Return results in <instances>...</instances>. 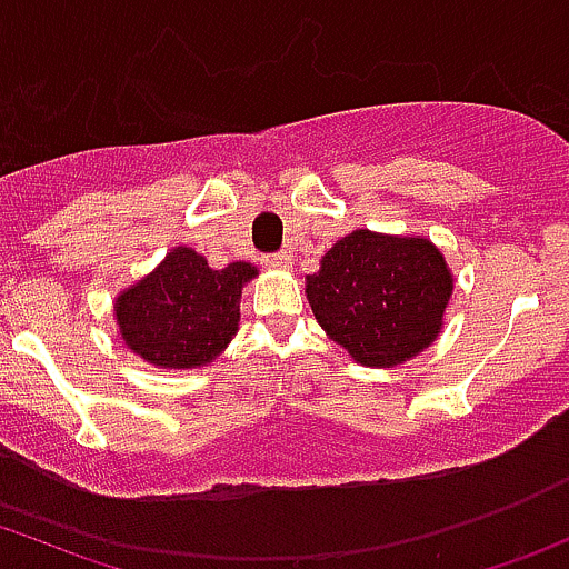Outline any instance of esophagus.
<instances>
[{
	"mask_svg": "<svg viewBox=\"0 0 569 569\" xmlns=\"http://www.w3.org/2000/svg\"><path fill=\"white\" fill-rule=\"evenodd\" d=\"M263 263H267L269 269H289L291 258L286 256V252H274V256H267V258H263Z\"/></svg>",
	"mask_w": 569,
	"mask_h": 569,
	"instance_id": "esophagus-1",
	"label": "esophagus"
}]
</instances>
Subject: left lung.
<instances>
[{
  "instance_id": "8db88e82",
  "label": "left lung",
  "mask_w": 569,
  "mask_h": 569,
  "mask_svg": "<svg viewBox=\"0 0 569 569\" xmlns=\"http://www.w3.org/2000/svg\"><path fill=\"white\" fill-rule=\"evenodd\" d=\"M451 291L449 263L429 239L366 228L338 239L306 278L321 330L375 369L405 363L438 338Z\"/></svg>"
}]
</instances>
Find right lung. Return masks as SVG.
<instances>
[{
  "label": "right lung",
  "instance_id": "right-lung-1",
  "mask_svg": "<svg viewBox=\"0 0 569 569\" xmlns=\"http://www.w3.org/2000/svg\"><path fill=\"white\" fill-rule=\"evenodd\" d=\"M258 269L233 261L211 269L200 252L176 248L114 300L120 338L157 369H200L239 330V300Z\"/></svg>",
  "mask_w": 569,
  "mask_h": 569
}]
</instances>
